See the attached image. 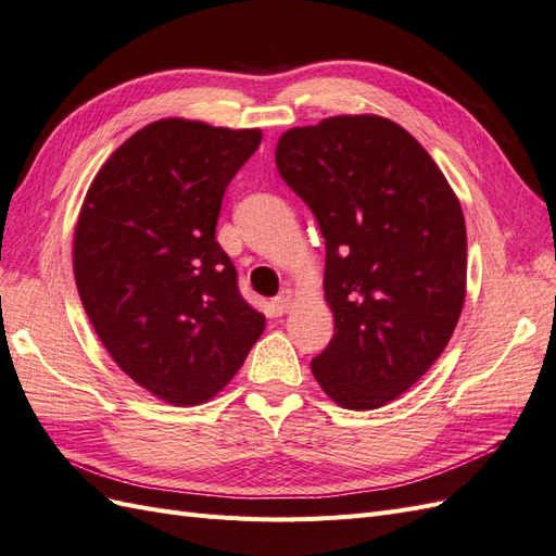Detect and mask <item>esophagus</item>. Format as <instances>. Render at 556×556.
<instances>
[{
  "mask_svg": "<svg viewBox=\"0 0 556 556\" xmlns=\"http://www.w3.org/2000/svg\"><path fill=\"white\" fill-rule=\"evenodd\" d=\"M294 292L292 290H282L276 299H274V311L278 313V315H282V313H288L290 308H292V304H294Z\"/></svg>",
  "mask_w": 556,
  "mask_h": 556,
  "instance_id": "34e87169",
  "label": "esophagus"
}]
</instances>
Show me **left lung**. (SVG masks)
Returning <instances> with one entry per match:
<instances>
[{
    "mask_svg": "<svg viewBox=\"0 0 556 556\" xmlns=\"http://www.w3.org/2000/svg\"><path fill=\"white\" fill-rule=\"evenodd\" d=\"M325 237L333 336L311 362L348 410L384 406L441 357L466 299V223L419 141L382 115H333L276 146Z\"/></svg>",
    "mask_w": 556,
    "mask_h": 556,
    "instance_id": "left-lung-1",
    "label": "left lung"
}]
</instances>
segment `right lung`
<instances>
[{"label":"right lung","mask_w":556,"mask_h":556,"mask_svg":"<svg viewBox=\"0 0 556 556\" xmlns=\"http://www.w3.org/2000/svg\"><path fill=\"white\" fill-rule=\"evenodd\" d=\"M260 129L164 117L102 164L74 231V278L113 362L172 406L211 401L266 319L215 241L227 185Z\"/></svg>","instance_id":"add662e5"}]
</instances>
